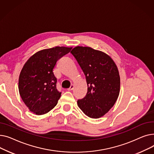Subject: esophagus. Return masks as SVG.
<instances>
[{
    "mask_svg": "<svg viewBox=\"0 0 154 154\" xmlns=\"http://www.w3.org/2000/svg\"><path fill=\"white\" fill-rule=\"evenodd\" d=\"M73 88H74V85H70V87L69 88H67V90L69 91H72Z\"/></svg>",
    "mask_w": 154,
    "mask_h": 154,
    "instance_id": "1",
    "label": "esophagus"
}]
</instances>
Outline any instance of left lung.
Listing matches in <instances>:
<instances>
[{"instance_id":"1","label":"left lung","mask_w":154,"mask_h":154,"mask_svg":"<svg viewBox=\"0 0 154 154\" xmlns=\"http://www.w3.org/2000/svg\"><path fill=\"white\" fill-rule=\"evenodd\" d=\"M85 75L87 92L77 100L79 107L91 118L103 116L114 106L120 92V75L110 56L89 47L77 46L70 52Z\"/></svg>"}]
</instances>
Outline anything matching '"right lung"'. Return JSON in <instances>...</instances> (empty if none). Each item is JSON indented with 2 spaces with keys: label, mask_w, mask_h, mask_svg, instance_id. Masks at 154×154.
<instances>
[{
  "label": "right lung",
  "mask_w": 154,
  "mask_h": 154,
  "mask_svg": "<svg viewBox=\"0 0 154 154\" xmlns=\"http://www.w3.org/2000/svg\"><path fill=\"white\" fill-rule=\"evenodd\" d=\"M71 49L55 47L40 51L24 64L19 76V91L23 102L34 114H45L57 103L61 92L57 89V80L53 70L57 61Z\"/></svg>",
  "instance_id": "obj_1"
}]
</instances>
